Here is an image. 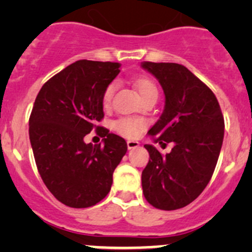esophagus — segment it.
<instances>
[{
    "mask_svg": "<svg viewBox=\"0 0 252 252\" xmlns=\"http://www.w3.org/2000/svg\"><path fill=\"white\" fill-rule=\"evenodd\" d=\"M139 145H140V142L135 141V140H128V141H126V146H128L129 150L135 149V147H138Z\"/></svg>",
    "mask_w": 252,
    "mask_h": 252,
    "instance_id": "1",
    "label": "esophagus"
}]
</instances>
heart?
<instances>
[{"mask_svg":"<svg viewBox=\"0 0 252 252\" xmlns=\"http://www.w3.org/2000/svg\"><path fill=\"white\" fill-rule=\"evenodd\" d=\"M134 86H135L139 95L141 96L144 101L149 97H154V96L157 97V95H158L156 84L149 78H136L134 80ZM116 88V83H110L106 86L105 91L102 94V105L105 107H110ZM147 122L142 118H136V117H121V118L114 121L113 124H112L113 130L126 139L138 138L142 131L145 130Z\"/></svg>","mask_w":252,"mask_h":252,"instance_id":"b5f03b06","label":"heart"}]
</instances>
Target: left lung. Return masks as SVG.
I'll list each match as a JSON object with an SVG mask.
<instances>
[{"label": "left lung", "instance_id": "left-lung-1", "mask_svg": "<svg viewBox=\"0 0 252 252\" xmlns=\"http://www.w3.org/2000/svg\"><path fill=\"white\" fill-rule=\"evenodd\" d=\"M141 67L157 78L166 96L164 110L149 135L159 144L174 142L166 156L144 145L150 159L141 174L142 192L154 207L178 210L194 201L210 182L222 147L224 118L212 90L187 67L154 62Z\"/></svg>", "mask_w": 252, "mask_h": 252}]
</instances>
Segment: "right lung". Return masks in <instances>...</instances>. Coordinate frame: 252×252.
Wrapping results in <instances>:
<instances>
[{
  "instance_id": "right-lung-1",
  "label": "right lung",
  "mask_w": 252,
  "mask_h": 252,
  "mask_svg": "<svg viewBox=\"0 0 252 252\" xmlns=\"http://www.w3.org/2000/svg\"><path fill=\"white\" fill-rule=\"evenodd\" d=\"M121 64L80 60L42 85L29 118V138L37 171L51 194L65 206L85 208L110 192L114 169L126 152L123 138L97 126L102 94ZM95 130L104 144H85Z\"/></svg>"
}]
</instances>
